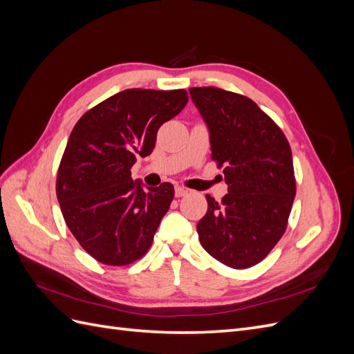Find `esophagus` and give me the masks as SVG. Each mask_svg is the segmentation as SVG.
Listing matches in <instances>:
<instances>
[{"label":"esophagus","instance_id":"obj_1","mask_svg":"<svg viewBox=\"0 0 354 354\" xmlns=\"http://www.w3.org/2000/svg\"><path fill=\"white\" fill-rule=\"evenodd\" d=\"M187 192H189L187 189L181 187V186H177V187H176V198H183V196H186Z\"/></svg>","mask_w":354,"mask_h":354}]
</instances>
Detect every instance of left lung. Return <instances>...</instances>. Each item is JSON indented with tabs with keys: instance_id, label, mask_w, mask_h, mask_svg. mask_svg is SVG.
<instances>
[{
	"instance_id": "8db88e82",
	"label": "left lung",
	"mask_w": 354,
	"mask_h": 354,
	"mask_svg": "<svg viewBox=\"0 0 354 354\" xmlns=\"http://www.w3.org/2000/svg\"><path fill=\"white\" fill-rule=\"evenodd\" d=\"M211 140V158L223 168L229 194L198 223L201 245L232 269L264 260L288 226L295 196L291 147L255 102L216 87L190 88Z\"/></svg>"
}]
</instances>
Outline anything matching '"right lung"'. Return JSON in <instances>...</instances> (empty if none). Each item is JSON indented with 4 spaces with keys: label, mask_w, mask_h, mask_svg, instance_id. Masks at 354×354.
Listing matches in <instances>:
<instances>
[{
    "label": "right lung",
    "mask_w": 354,
    "mask_h": 354,
    "mask_svg": "<svg viewBox=\"0 0 354 354\" xmlns=\"http://www.w3.org/2000/svg\"><path fill=\"white\" fill-rule=\"evenodd\" d=\"M185 90L130 88L85 112L63 152L56 194L69 230L93 259L131 264L151 248L174 186L133 181L138 156L151 155L159 127L185 108Z\"/></svg>",
    "instance_id": "obj_1"
}]
</instances>
